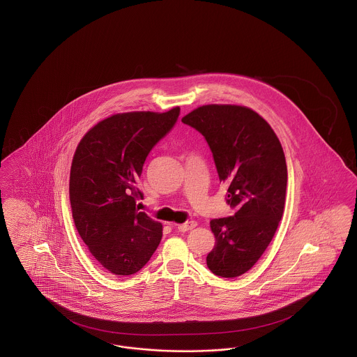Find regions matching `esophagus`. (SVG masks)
<instances>
[{"label":"esophagus","mask_w":357,"mask_h":357,"mask_svg":"<svg viewBox=\"0 0 357 357\" xmlns=\"http://www.w3.org/2000/svg\"><path fill=\"white\" fill-rule=\"evenodd\" d=\"M195 226H197V222L195 221L185 222V223L176 225V229H178L179 231H188V230L194 229Z\"/></svg>","instance_id":"obj_1"}]
</instances>
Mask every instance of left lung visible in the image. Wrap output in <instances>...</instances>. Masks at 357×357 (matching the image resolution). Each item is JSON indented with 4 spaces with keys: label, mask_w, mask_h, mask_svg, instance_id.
I'll use <instances>...</instances> for the list:
<instances>
[{
    "label": "left lung",
    "mask_w": 357,
    "mask_h": 357,
    "mask_svg": "<svg viewBox=\"0 0 357 357\" xmlns=\"http://www.w3.org/2000/svg\"><path fill=\"white\" fill-rule=\"evenodd\" d=\"M204 136L227 204L236 214L211 220L215 237L206 257L208 269L225 278L250 271L269 246L284 214L288 169L271 124L252 108L207 104L182 118Z\"/></svg>",
    "instance_id": "left-lung-1"
}]
</instances>
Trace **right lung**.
Listing matches in <instances>:
<instances>
[{
	"mask_svg": "<svg viewBox=\"0 0 357 357\" xmlns=\"http://www.w3.org/2000/svg\"><path fill=\"white\" fill-rule=\"evenodd\" d=\"M179 107L167 112L116 114L93 126L72 159L69 201L79 236L102 268L115 275L139 272L162 239V223L137 211L143 165L174 127Z\"/></svg>",
	"mask_w": 357,
	"mask_h": 357,
	"instance_id": "obj_1",
	"label": "right lung"
}]
</instances>
